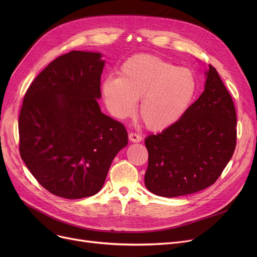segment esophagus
<instances>
[{
	"label": "esophagus",
	"instance_id": "34e87169",
	"mask_svg": "<svg viewBox=\"0 0 257 257\" xmlns=\"http://www.w3.org/2000/svg\"><path fill=\"white\" fill-rule=\"evenodd\" d=\"M129 140L132 143H140L142 141V137L138 133H134V132H130L129 133Z\"/></svg>",
	"mask_w": 257,
	"mask_h": 257
}]
</instances>
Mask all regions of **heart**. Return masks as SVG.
<instances>
[{
	"mask_svg": "<svg viewBox=\"0 0 257 257\" xmlns=\"http://www.w3.org/2000/svg\"><path fill=\"white\" fill-rule=\"evenodd\" d=\"M196 91L197 80L191 70L150 54L131 56L121 64L119 77H108L102 83L105 104L114 117L131 116L141 99L140 114L155 131L177 123Z\"/></svg>",
	"mask_w": 257,
	"mask_h": 257,
	"instance_id": "b5f03b06",
	"label": "heart"
}]
</instances>
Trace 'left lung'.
<instances>
[{"mask_svg":"<svg viewBox=\"0 0 257 257\" xmlns=\"http://www.w3.org/2000/svg\"><path fill=\"white\" fill-rule=\"evenodd\" d=\"M204 91L183 116L145 140L146 187L161 197L194 194L218 178L236 146V112L230 93L209 64Z\"/></svg>","mask_w":257,"mask_h":257,"instance_id":"8db88e82","label":"left lung"}]
</instances>
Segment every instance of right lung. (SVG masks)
I'll list each match as a JSON object with an SVG mask.
<instances>
[{"label":"right lung","instance_id":"1","mask_svg":"<svg viewBox=\"0 0 257 257\" xmlns=\"http://www.w3.org/2000/svg\"><path fill=\"white\" fill-rule=\"evenodd\" d=\"M100 53L72 51L53 60L30 84L19 117L20 153L53 195L97 194L117 152L128 144L124 125L101 112Z\"/></svg>","mask_w":257,"mask_h":257}]
</instances>
